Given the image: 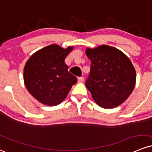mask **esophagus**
<instances>
[{"label": "esophagus", "instance_id": "esophagus-1", "mask_svg": "<svg viewBox=\"0 0 152 152\" xmlns=\"http://www.w3.org/2000/svg\"><path fill=\"white\" fill-rule=\"evenodd\" d=\"M83 81H84V78L83 77L78 78V83H82Z\"/></svg>", "mask_w": 152, "mask_h": 152}]
</instances>
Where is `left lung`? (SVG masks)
<instances>
[{
	"instance_id": "left-lung-1",
	"label": "left lung",
	"mask_w": 152,
	"mask_h": 152,
	"mask_svg": "<svg viewBox=\"0 0 152 152\" xmlns=\"http://www.w3.org/2000/svg\"><path fill=\"white\" fill-rule=\"evenodd\" d=\"M91 61L86 87L99 106L113 108L132 93L136 75L130 60L116 48L102 45L86 49Z\"/></svg>"
}]
</instances>
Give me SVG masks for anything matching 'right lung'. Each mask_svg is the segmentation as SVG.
Here are the masks:
<instances>
[{"label":"right lung","mask_w":152,"mask_h":152,"mask_svg":"<svg viewBox=\"0 0 152 152\" xmlns=\"http://www.w3.org/2000/svg\"><path fill=\"white\" fill-rule=\"evenodd\" d=\"M73 49V47L63 49L52 44L33 54L25 64V87L42 104L59 105L77 81L65 63V59Z\"/></svg>","instance_id":"right-lung-1"}]
</instances>
